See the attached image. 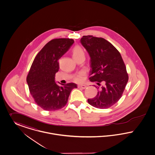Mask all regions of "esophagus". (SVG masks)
<instances>
[{"label": "esophagus", "mask_w": 155, "mask_h": 155, "mask_svg": "<svg viewBox=\"0 0 155 155\" xmlns=\"http://www.w3.org/2000/svg\"><path fill=\"white\" fill-rule=\"evenodd\" d=\"M78 87L80 88H82V89H85L87 86L85 85H78Z\"/></svg>", "instance_id": "1"}]
</instances>
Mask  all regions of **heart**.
<instances>
[{
  "mask_svg": "<svg viewBox=\"0 0 155 155\" xmlns=\"http://www.w3.org/2000/svg\"><path fill=\"white\" fill-rule=\"evenodd\" d=\"M72 54H73L74 59L77 58H78L81 55H84V54L81 47L78 46H75L74 47L73 51H72ZM84 75H85V72H84V71H81V72L78 73V74L75 77V81L77 82H81L83 81Z\"/></svg>",
  "mask_w": 155,
  "mask_h": 155,
  "instance_id": "b5f03b06",
  "label": "heart"
}]
</instances>
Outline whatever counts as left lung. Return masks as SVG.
Instances as JSON below:
<instances>
[{
  "label": "left lung",
  "instance_id": "left-lung-1",
  "mask_svg": "<svg viewBox=\"0 0 155 155\" xmlns=\"http://www.w3.org/2000/svg\"><path fill=\"white\" fill-rule=\"evenodd\" d=\"M80 42L90 57V80L98 90L88 102L97 108H108L119 100L127 85L125 63L118 50L103 38L84 36Z\"/></svg>",
  "mask_w": 155,
  "mask_h": 155
}]
</instances>
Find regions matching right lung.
<instances>
[{"label":"right lung","mask_w":155,"mask_h":155,"mask_svg":"<svg viewBox=\"0 0 155 155\" xmlns=\"http://www.w3.org/2000/svg\"><path fill=\"white\" fill-rule=\"evenodd\" d=\"M74 43L70 38L50 41L37 54L31 64L26 78L29 91L35 102L45 110L63 108L71 91L77 88L74 83L59 86L55 82V73L59 70L58 60Z\"/></svg>","instance_id":"obj_1"}]
</instances>
